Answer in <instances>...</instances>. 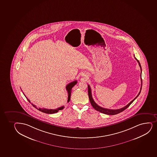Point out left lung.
Listing matches in <instances>:
<instances>
[{
	"instance_id": "1",
	"label": "left lung",
	"mask_w": 157,
	"mask_h": 157,
	"mask_svg": "<svg viewBox=\"0 0 157 157\" xmlns=\"http://www.w3.org/2000/svg\"><path fill=\"white\" fill-rule=\"evenodd\" d=\"M135 59H136V60L137 61V62L138 63L139 66H140V71H141V73H140L141 87H140V92L138 93V95H137L134 98V100H132L130 103H128V104L126 105V106L124 107H123V108H120V109H109L103 108V107H101L98 106V105L94 101V100L93 99L92 96V92H91V88H90V86L88 84V95H89V98L90 101V103H91V105L92 106L93 108H94L95 109L97 110V111H99V112L101 113L106 114V115H116V114H118V113H121L122 111H123V110H124L125 109H127V108L130 106V105L134 101V100H135V99H136V98L139 96V95H140V92H141V90H142V67H141V65H140V63L139 62L138 60H137V59H136L135 57Z\"/></svg>"
}]
</instances>
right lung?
<instances>
[{
  "label": "right lung",
  "mask_w": 157,
  "mask_h": 157,
  "mask_svg": "<svg viewBox=\"0 0 157 157\" xmlns=\"http://www.w3.org/2000/svg\"><path fill=\"white\" fill-rule=\"evenodd\" d=\"M77 80H75V81H73V82H71L69 83L66 86V89L67 90V91L68 92V100L67 102H69L70 101V99H71V90H72V88H73V86H74L75 84H77ZM24 94V93H23ZM24 95H25L26 98H27V100H28V101L30 103V101L27 98V97L25 96V95L24 94ZM33 106L35 107V108H37V107L35 105H33ZM64 106H61L59 108H57V109H46V108H38V110H39V111H41L42 113H49V114H52V113H57L58 111L60 110H62L64 109Z\"/></svg>",
  "instance_id": "obj_1"
}]
</instances>
